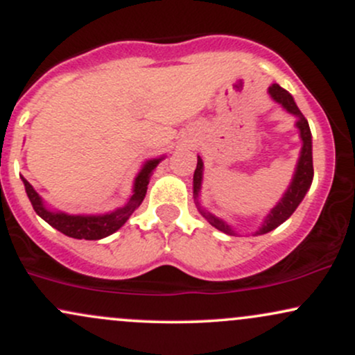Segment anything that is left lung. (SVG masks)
I'll list each match as a JSON object with an SVG mask.
<instances>
[{
    "mask_svg": "<svg viewBox=\"0 0 355 355\" xmlns=\"http://www.w3.org/2000/svg\"><path fill=\"white\" fill-rule=\"evenodd\" d=\"M267 93L270 95V98L279 103L285 112L291 113L297 118L295 126L299 130V137L302 140V148H300V155H299V160H297L295 165V172L294 177H292L291 185L287 187V190L284 191L282 198L277 202V205L267 214V217L263 218V223L259 227V230L254 232V235H263L267 232L277 229L279 225L291 217L294 214L297 207L300 205V202L304 200L305 193H307L309 189H311L312 180H313V165H312V133L311 128H309L307 120L305 116L300 113L299 107L295 105L294 96L284 89L280 85L272 83L268 87ZM202 180H203V160L202 157L198 155L197 157V168H195L193 173V198H195V205H197L198 211L202 214V217L210 223L211 227L218 229L223 234H229V235H237V232L232 229V225L225 222V220L215 217L214 214H210L209 210H205L200 205V191H202Z\"/></svg>",
    "mask_w": 355,
    "mask_h": 355,
    "instance_id": "left-lung-1",
    "label": "left lung"
}]
</instances>
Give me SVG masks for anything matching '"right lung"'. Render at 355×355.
<instances>
[{"instance_id": "obj_1", "label": "right lung", "mask_w": 355, "mask_h": 355, "mask_svg": "<svg viewBox=\"0 0 355 355\" xmlns=\"http://www.w3.org/2000/svg\"><path fill=\"white\" fill-rule=\"evenodd\" d=\"M164 158L165 157L150 158V160L145 162L141 170L135 177V180H133L132 197L128 198V202H126L123 207L110 211V214L70 215L60 210H51L44 205L43 198L40 197L38 191L30 185V182L24 177H21V180L24 183V190H26V195L28 198H30L35 211L44 220V222L50 223L53 229L60 230L61 234L68 235V237L71 239L100 240L115 234L120 227L125 225V222L130 218V215L141 205V202H144L146 195V189H148L150 177H152L153 170L157 168V165L160 164Z\"/></svg>"}]
</instances>
